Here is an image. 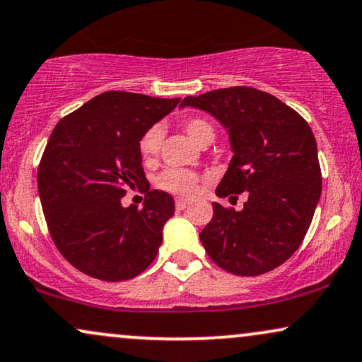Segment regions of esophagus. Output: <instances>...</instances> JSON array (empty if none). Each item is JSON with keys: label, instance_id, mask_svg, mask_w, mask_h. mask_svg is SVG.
I'll return each instance as SVG.
<instances>
[{"label": "esophagus", "instance_id": "esophagus-1", "mask_svg": "<svg viewBox=\"0 0 362 362\" xmlns=\"http://www.w3.org/2000/svg\"><path fill=\"white\" fill-rule=\"evenodd\" d=\"M190 206V202L189 200H184V199H177V202H175V207H177V211H184V209H187Z\"/></svg>", "mask_w": 362, "mask_h": 362}]
</instances>
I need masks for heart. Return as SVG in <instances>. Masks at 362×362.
I'll return each instance as SVG.
<instances>
[{
    "label": "heart",
    "instance_id": "1",
    "mask_svg": "<svg viewBox=\"0 0 362 362\" xmlns=\"http://www.w3.org/2000/svg\"><path fill=\"white\" fill-rule=\"evenodd\" d=\"M184 129L192 141L202 145L206 141L214 139V128L207 119L199 116L187 117L184 121ZM163 132L160 126H151L141 134L138 141L139 156L145 163H153L158 156L160 146H162ZM155 185L163 192L177 195V197H192L197 192L199 177L194 172L184 168H165L158 177L155 178Z\"/></svg>",
    "mask_w": 362,
    "mask_h": 362
}]
</instances>
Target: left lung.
Here are the masks:
<instances>
[{
    "mask_svg": "<svg viewBox=\"0 0 362 362\" xmlns=\"http://www.w3.org/2000/svg\"><path fill=\"white\" fill-rule=\"evenodd\" d=\"M180 106L199 107L228 129L234 155L216 194L247 192L243 211L212 204L199 234L209 258L239 276L280 267L302 245L322 192L310 126L275 95L246 86L189 95Z\"/></svg>",
    "mask_w": 362,
    "mask_h": 362,
    "instance_id": "8db88e82",
    "label": "left lung"
}]
</instances>
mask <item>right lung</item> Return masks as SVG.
I'll return each instance as SVG.
<instances>
[{
	"mask_svg": "<svg viewBox=\"0 0 362 362\" xmlns=\"http://www.w3.org/2000/svg\"><path fill=\"white\" fill-rule=\"evenodd\" d=\"M178 103L107 90L57 123L38 165V194L57 250L79 272L123 281L156 258L175 202L150 190L138 141ZM136 188L144 207L121 206Z\"/></svg>",
	"mask_w": 362,
	"mask_h": 362,
	"instance_id": "obj_1",
	"label": "right lung"
}]
</instances>
